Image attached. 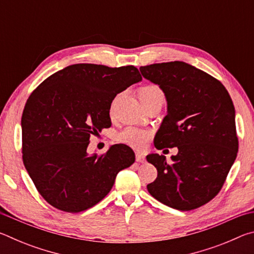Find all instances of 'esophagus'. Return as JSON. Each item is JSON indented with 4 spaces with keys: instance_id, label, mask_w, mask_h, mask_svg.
<instances>
[{
    "instance_id": "obj_1",
    "label": "esophagus",
    "mask_w": 254,
    "mask_h": 254,
    "mask_svg": "<svg viewBox=\"0 0 254 254\" xmlns=\"http://www.w3.org/2000/svg\"><path fill=\"white\" fill-rule=\"evenodd\" d=\"M135 160H136V162H144V161H145V157L143 156L142 153L136 152V154H135Z\"/></svg>"
}]
</instances>
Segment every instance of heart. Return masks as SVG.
Returning a JSON list of instances; mask_svg holds the SVG:
<instances>
[{"label": "heart", "mask_w": 254, "mask_h": 254, "mask_svg": "<svg viewBox=\"0 0 254 254\" xmlns=\"http://www.w3.org/2000/svg\"><path fill=\"white\" fill-rule=\"evenodd\" d=\"M156 95H163V93L160 88L156 85L145 86L140 91L139 96L140 98L143 97H151ZM150 139V133L148 131L141 130L137 127H127L119 134V140L122 143L130 145L135 149H142L145 147L148 140Z\"/></svg>", "instance_id": "obj_1"}]
</instances>
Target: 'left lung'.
<instances>
[{
  "instance_id": "1",
  "label": "left lung",
  "mask_w": 254,
  "mask_h": 254,
  "mask_svg": "<svg viewBox=\"0 0 254 254\" xmlns=\"http://www.w3.org/2000/svg\"><path fill=\"white\" fill-rule=\"evenodd\" d=\"M140 71L161 88L167 101L154 147L178 148L171 161L162 154H148V162L158 170L148 191L175 209L200 207L221 190L238 154L230 94L220 80L184 62L142 66Z\"/></svg>"
}]
</instances>
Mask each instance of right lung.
I'll use <instances>...</instances> for the list:
<instances>
[{"label": "right lung", "instance_id": "add662e5", "mask_svg": "<svg viewBox=\"0 0 254 254\" xmlns=\"http://www.w3.org/2000/svg\"><path fill=\"white\" fill-rule=\"evenodd\" d=\"M142 80L134 66L111 68L76 64L55 72L25 103L22 159L40 195L60 210L78 213L109 194L119 171L135 160L126 144L102 156L89 154V136L111 127L110 109L119 93Z\"/></svg>", "mask_w": 254, "mask_h": 254}]
</instances>
